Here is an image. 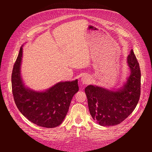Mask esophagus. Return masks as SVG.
<instances>
[{
  "label": "esophagus",
  "mask_w": 152,
  "mask_h": 152,
  "mask_svg": "<svg viewBox=\"0 0 152 152\" xmlns=\"http://www.w3.org/2000/svg\"><path fill=\"white\" fill-rule=\"evenodd\" d=\"M81 81L82 82V84H89L90 81H91V79L89 77H87V76H84L82 77L81 79Z\"/></svg>",
  "instance_id": "34e87169"
}]
</instances>
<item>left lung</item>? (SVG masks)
Here are the masks:
<instances>
[{
    "mask_svg": "<svg viewBox=\"0 0 152 152\" xmlns=\"http://www.w3.org/2000/svg\"><path fill=\"white\" fill-rule=\"evenodd\" d=\"M127 62L130 75L121 88L108 90L93 85L85 88L89 112L100 126H115L124 121L133 112L141 93V71L132 49Z\"/></svg>",
    "mask_w": 152,
    "mask_h": 152,
    "instance_id": "obj_1",
    "label": "left lung"
}]
</instances>
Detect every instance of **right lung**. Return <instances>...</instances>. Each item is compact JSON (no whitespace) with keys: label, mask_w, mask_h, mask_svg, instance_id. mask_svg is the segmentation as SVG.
<instances>
[{"label":"right lung","mask_w":152,"mask_h":152,"mask_svg":"<svg viewBox=\"0 0 152 152\" xmlns=\"http://www.w3.org/2000/svg\"><path fill=\"white\" fill-rule=\"evenodd\" d=\"M23 47L14 65L11 82L14 99L18 110L36 125L56 127L63 122L73 96L79 91L78 80L60 82L44 91L26 87L21 76Z\"/></svg>","instance_id":"obj_1"}]
</instances>
